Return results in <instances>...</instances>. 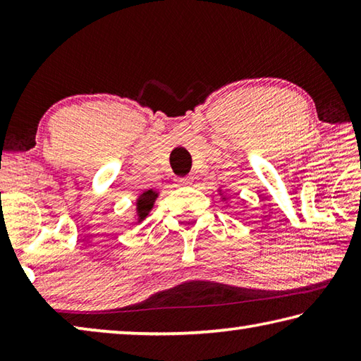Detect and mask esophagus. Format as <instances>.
Returning a JSON list of instances; mask_svg holds the SVG:
<instances>
[{
  "instance_id": "34e87169",
  "label": "esophagus",
  "mask_w": 361,
  "mask_h": 361,
  "mask_svg": "<svg viewBox=\"0 0 361 361\" xmlns=\"http://www.w3.org/2000/svg\"><path fill=\"white\" fill-rule=\"evenodd\" d=\"M176 185L178 186H191L192 185V178H180V180H176Z\"/></svg>"
}]
</instances>
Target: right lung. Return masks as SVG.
Returning a JSON list of instances; mask_svg holds the SVG:
<instances>
[{"label":"right lung","instance_id":"right-lung-1","mask_svg":"<svg viewBox=\"0 0 361 361\" xmlns=\"http://www.w3.org/2000/svg\"><path fill=\"white\" fill-rule=\"evenodd\" d=\"M157 197V194L152 191V189H149V191L143 192L142 195H140L138 202H137V209H138V218L140 221L148 215L149 210L152 209V205H154V200Z\"/></svg>","mask_w":361,"mask_h":361}]
</instances>
